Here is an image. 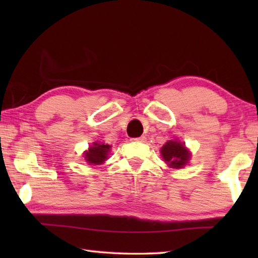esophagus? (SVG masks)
<instances>
[{
	"label": "esophagus",
	"instance_id": "esophagus-1",
	"mask_svg": "<svg viewBox=\"0 0 258 258\" xmlns=\"http://www.w3.org/2000/svg\"><path fill=\"white\" fill-rule=\"evenodd\" d=\"M133 141H137V142H146L147 141V139H146V137H139V138H134V139H132Z\"/></svg>",
	"mask_w": 258,
	"mask_h": 258
}]
</instances>
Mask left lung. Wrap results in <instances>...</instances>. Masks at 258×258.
I'll list each match as a JSON object with an SVG mask.
<instances>
[{"mask_svg":"<svg viewBox=\"0 0 258 258\" xmlns=\"http://www.w3.org/2000/svg\"><path fill=\"white\" fill-rule=\"evenodd\" d=\"M164 160L173 168H182L190 158V154L184 145L178 141H168L161 148Z\"/></svg>","mask_w":258,"mask_h":258,"instance_id":"1","label":"left lung"}]
</instances>
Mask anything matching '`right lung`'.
<instances>
[{
  "instance_id": "obj_1",
  "label": "right lung",
  "mask_w": 258,
  "mask_h": 258,
  "mask_svg": "<svg viewBox=\"0 0 258 258\" xmlns=\"http://www.w3.org/2000/svg\"><path fill=\"white\" fill-rule=\"evenodd\" d=\"M110 149V146L104 145V143H93L92 147L85 152V160L90 164H102L107 159V155Z\"/></svg>"
}]
</instances>
